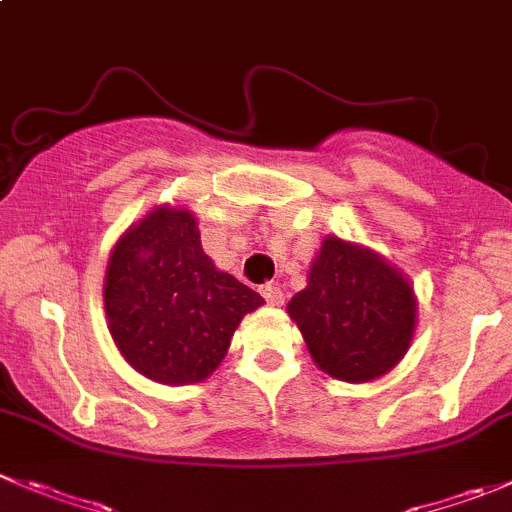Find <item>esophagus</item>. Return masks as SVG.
Listing matches in <instances>:
<instances>
[{"label": "esophagus", "mask_w": 512, "mask_h": 512, "mask_svg": "<svg viewBox=\"0 0 512 512\" xmlns=\"http://www.w3.org/2000/svg\"><path fill=\"white\" fill-rule=\"evenodd\" d=\"M260 292H262V297H265V300L270 302V305L280 307L282 302H285V295H282V290L277 285H262Z\"/></svg>", "instance_id": "obj_1"}]
</instances>
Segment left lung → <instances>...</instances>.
I'll return each mask as SVG.
<instances>
[{
	"label": "left lung",
	"mask_w": 512,
	"mask_h": 512,
	"mask_svg": "<svg viewBox=\"0 0 512 512\" xmlns=\"http://www.w3.org/2000/svg\"><path fill=\"white\" fill-rule=\"evenodd\" d=\"M322 372L342 382L388 375L410 350L418 297L400 267L375 250L337 235L320 242L307 287L287 302Z\"/></svg>",
	"instance_id": "1"
}]
</instances>
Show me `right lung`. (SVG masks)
I'll use <instances>...</instances> for the list:
<instances>
[{"label": "right lung", "mask_w": 512, "mask_h": 512, "mask_svg": "<svg viewBox=\"0 0 512 512\" xmlns=\"http://www.w3.org/2000/svg\"><path fill=\"white\" fill-rule=\"evenodd\" d=\"M104 315L119 355L160 385L202 382L220 367L255 290L217 270L185 205H157L114 242Z\"/></svg>", "instance_id": "1"}]
</instances>
